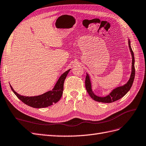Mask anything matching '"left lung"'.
Wrapping results in <instances>:
<instances>
[{
  "mask_svg": "<svg viewBox=\"0 0 146 146\" xmlns=\"http://www.w3.org/2000/svg\"><path fill=\"white\" fill-rule=\"evenodd\" d=\"M128 43H129V49L131 53V75L129 78V80L128 82L122 86H117L115 88H114L110 92V94L105 97H100L94 94V92L92 91V83L91 82L90 76L88 73H86V76L85 79V86L87 92L90 96L91 98L99 102L102 103H111L113 102H115L119 99H121L122 97L124 96L129 91L130 88L133 85L134 81L135 76V57L133 52L131 49V45H130V39H128Z\"/></svg>",
  "mask_w": 146,
  "mask_h": 146,
  "instance_id": "8db88e82",
  "label": "left lung"
}]
</instances>
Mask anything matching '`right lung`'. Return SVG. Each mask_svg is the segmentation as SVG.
Instances as JSON below:
<instances>
[{"label":"right lung","mask_w":146,"mask_h":146,"mask_svg":"<svg viewBox=\"0 0 146 146\" xmlns=\"http://www.w3.org/2000/svg\"><path fill=\"white\" fill-rule=\"evenodd\" d=\"M70 70V69L66 70L65 72L61 75L52 90L39 96L31 97L21 96L17 94L11 85H10L11 90L14 92L15 94L25 104L36 108L47 107L54 104L58 102L61 99L63 94L64 82Z\"/></svg>","instance_id":"1"}]
</instances>
